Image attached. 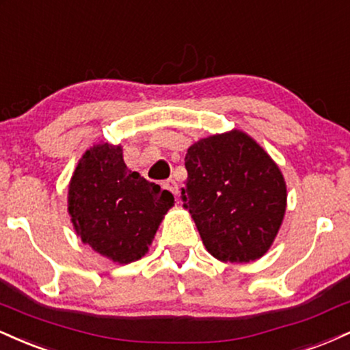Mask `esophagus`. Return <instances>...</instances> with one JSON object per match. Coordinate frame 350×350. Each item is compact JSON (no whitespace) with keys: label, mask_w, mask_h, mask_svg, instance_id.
<instances>
[{"label":"esophagus","mask_w":350,"mask_h":350,"mask_svg":"<svg viewBox=\"0 0 350 350\" xmlns=\"http://www.w3.org/2000/svg\"><path fill=\"white\" fill-rule=\"evenodd\" d=\"M163 187H165L168 191H172V193H174V195H175V196H176V195H178V185H176V182H175V180L168 178V180H167V182H163Z\"/></svg>","instance_id":"obj_1"}]
</instances>
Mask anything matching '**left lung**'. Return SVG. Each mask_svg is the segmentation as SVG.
Masks as SVG:
<instances>
[{
  "mask_svg": "<svg viewBox=\"0 0 350 350\" xmlns=\"http://www.w3.org/2000/svg\"><path fill=\"white\" fill-rule=\"evenodd\" d=\"M185 167L183 206L208 252L231 264L264 256L286 211L285 178L272 157L234 129L193 144Z\"/></svg>",
  "mask_w": 350,
  "mask_h": 350,
  "instance_id": "1",
  "label": "left lung"
}]
</instances>
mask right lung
Returning <instances> with one entry per match:
<instances>
[{"mask_svg":"<svg viewBox=\"0 0 350 350\" xmlns=\"http://www.w3.org/2000/svg\"><path fill=\"white\" fill-rule=\"evenodd\" d=\"M175 200L131 172L122 147L100 142L80 159L68 185L73 228L94 252L118 264L139 260Z\"/></svg>","mask_w":350,"mask_h":350,"instance_id":"1","label":"right lung"}]
</instances>
